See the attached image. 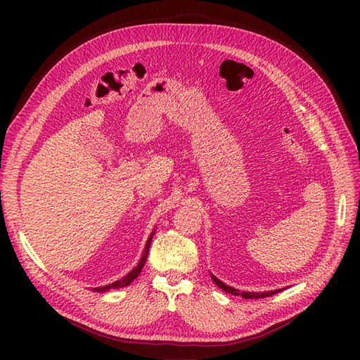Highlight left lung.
<instances>
[{
    "label": "left lung",
    "mask_w": 360,
    "mask_h": 360,
    "mask_svg": "<svg viewBox=\"0 0 360 360\" xmlns=\"http://www.w3.org/2000/svg\"><path fill=\"white\" fill-rule=\"evenodd\" d=\"M212 279H213L214 284H216L217 287H219V288H222L224 291L233 294V296H242L243 299H261V297H269V296H274V294H276V292H279V291H281V290H275V291H266V292H249V291H242V292H238V290L225 285L224 282H221L219 279L214 278L213 275H212Z\"/></svg>",
    "instance_id": "left-lung-1"
}]
</instances>
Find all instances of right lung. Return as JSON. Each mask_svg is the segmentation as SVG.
Wrapping results in <instances>:
<instances>
[{"mask_svg":"<svg viewBox=\"0 0 360 360\" xmlns=\"http://www.w3.org/2000/svg\"><path fill=\"white\" fill-rule=\"evenodd\" d=\"M151 238H153V233H151V236L148 237V240H147V243H146L143 258H141L138 266H136L132 271H129V274H127L124 278H122V279L117 281V282H112V284H110V285H105V287H101V288H94V291L105 292V291H110V290H112V288H120V287L129 285L130 282H132V281L141 274V270H143V267H144V264H146V259H147V255H148V248H150V243H151Z\"/></svg>","mask_w":360,"mask_h":360,"instance_id":"1","label":"right lung"}]
</instances>
